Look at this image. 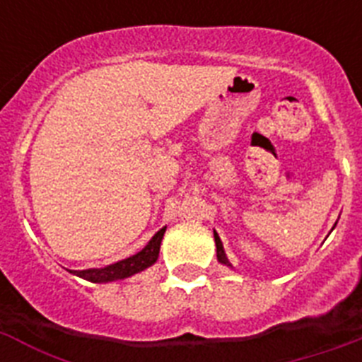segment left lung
Returning <instances> with one entry per match:
<instances>
[{
  "label": "left lung",
  "mask_w": 362,
  "mask_h": 362,
  "mask_svg": "<svg viewBox=\"0 0 362 362\" xmlns=\"http://www.w3.org/2000/svg\"><path fill=\"white\" fill-rule=\"evenodd\" d=\"M335 225H337V223H335ZM335 228V226H334ZM332 228V230H334ZM214 239H216V248H217V261H219L221 264H226V267H230V268H233L232 267V263H230L228 261V257H226V254H225V248H223V241H221L219 239V235H217V232L216 230H214Z\"/></svg>",
  "instance_id": "8db88e82"
}]
</instances>
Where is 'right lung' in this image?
Wrapping results in <instances>:
<instances>
[{
  "label": "right lung",
  "mask_w": 362,
  "mask_h": 362,
  "mask_svg": "<svg viewBox=\"0 0 362 362\" xmlns=\"http://www.w3.org/2000/svg\"><path fill=\"white\" fill-rule=\"evenodd\" d=\"M166 226H163L159 232H156L152 239L146 243V246L143 250H139L137 254L130 255L127 259H121L117 263L107 264L103 268H88V270H70V274L81 277V279L90 281V283H112V281H121L127 279V277L134 276V274H139V272L146 270L148 267H152L159 257V248H161L163 235H165Z\"/></svg>",
  "instance_id": "1"
}]
</instances>
